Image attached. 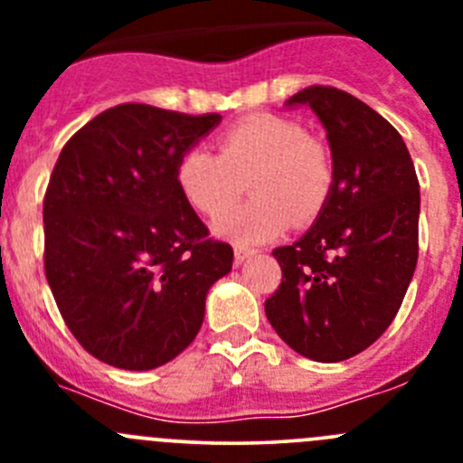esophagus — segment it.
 Returning <instances> with one entry per match:
<instances>
[{"label": "esophagus", "instance_id": "obj_1", "mask_svg": "<svg viewBox=\"0 0 463 463\" xmlns=\"http://www.w3.org/2000/svg\"><path fill=\"white\" fill-rule=\"evenodd\" d=\"M250 255H255V249H246V246H235V264H241V261L249 260Z\"/></svg>", "mask_w": 463, "mask_h": 463}]
</instances>
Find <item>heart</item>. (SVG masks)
I'll list each match as a JSON object with an SVG mask.
<instances>
[{"label":"heart","mask_w":463,"mask_h":463,"mask_svg":"<svg viewBox=\"0 0 463 463\" xmlns=\"http://www.w3.org/2000/svg\"><path fill=\"white\" fill-rule=\"evenodd\" d=\"M184 199L205 217H218L250 181L253 200L214 222L217 235L253 246L278 237L291 223H309L325 208L334 165L325 145L293 120L255 114L219 134L217 154L190 147L176 163Z\"/></svg>","instance_id":"obj_1"}]
</instances>
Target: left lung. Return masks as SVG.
Instances as JSON below:
<instances>
[{"mask_svg":"<svg viewBox=\"0 0 463 463\" xmlns=\"http://www.w3.org/2000/svg\"><path fill=\"white\" fill-rule=\"evenodd\" d=\"M287 105L320 118L334 185L314 226L273 250L282 282L264 311L293 352L347 361L392 325L417 269L419 179L401 134L352 93L314 85Z\"/></svg>","mask_w":463,"mask_h":463,"instance_id":"obj_1","label":"left lung"}]
</instances>
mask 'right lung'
<instances>
[{
    "instance_id": "right-lung-1",
    "label": "right lung",
    "mask_w": 463,
    "mask_h": 463,
    "mask_svg": "<svg viewBox=\"0 0 463 463\" xmlns=\"http://www.w3.org/2000/svg\"><path fill=\"white\" fill-rule=\"evenodd\" d=\"M222 120L125 102L78 129L44 194V270L64 322L91 356L154 370L199 334L232 249L176 185L181 154Z\"/></svg>"
}]
</instances>
